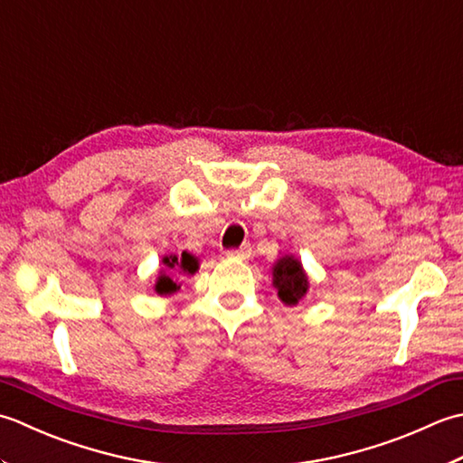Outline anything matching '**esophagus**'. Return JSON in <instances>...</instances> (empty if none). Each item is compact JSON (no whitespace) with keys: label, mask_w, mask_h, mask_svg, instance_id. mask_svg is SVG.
Listing matches in <instances>:
<instances>
[{"label":"esophagus","mask_w":463,"mask_h":463,"mask_svg":"<svg viewBox=\"0 0 463 463\" xmlns=\"http://www.w3.org/2000/svg\"><path fill=\"white\" fill-rule=\"evenodd\" d=\"M248 253H250L248 245H241V248H238V250H228L225 251V256L233 258V260H243V258H248Z\"/></svg>","instance_id":"obj_1"}]
</instances>
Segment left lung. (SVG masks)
I'll list each match as a JSON object with an SVG mask.
<instances>
[{
    "mask_svg": "<svg viewBox=\"0 0 463 463\" xmlns=\"http://www.w3.org/2000/svg\"><path fill=\"white\" fill-rule=\"evenodd\" d=\"M273 286L278 288V296L288 306H294L306 296L307 278L301 263L294 258H281L273 268Z\"/></svg>",
    "mask_w": 463,
    "mask_h": 463,
    "instance_id": "1",
    "label": "left lung"
}]
</instances>
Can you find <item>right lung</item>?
Returning <instances> with one entry per match:
<instances>
[{
    "label": "right lung",
    "instance_id": "1",
    "mask_svg": "<svg viewBox=\"0 0 463 463\" xmlns=\"http://www.w3.org/2000/svg\"><path fill=\"white\" fill-rule=\"evenodd\" d=\"M164 263L167 268H182L184 271H187V273H194L195 269H197V261H195V258H192L190 253L187 251H184L182 253V260L179 258H175V256H169V258H164ZM177 289V284H174L172 281V278L169 276H165V273H162V276H159V279H157V284H156V291L157 294H174V291Z\"/></svg>",
    "mask_w": 463,
    "mask_h": 463
}]
</instances>
